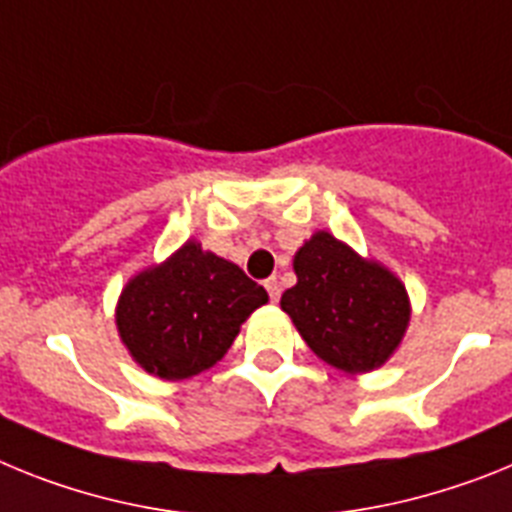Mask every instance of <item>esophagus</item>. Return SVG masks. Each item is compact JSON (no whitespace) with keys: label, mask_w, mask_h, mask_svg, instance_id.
Wrapping results in <instances>:
<instances>
[{"label":"esophagus","mask_w":512,"mask_h":512,"mask_svg":"<svg viewBox=\"0 0 512 512\" xmlns=\"http://www.w3.org/2000/svg\"><path fill=\"white\" fill-rule=\"evenodd\" d=\"M265 288H268L270 301L281 299V283H278V278H268V281H265Z\"/></svg>","instance_id":"34e87169"}]
</instances>
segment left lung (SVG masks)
<instances>
[{"instance_id":"obj_1","label":"left lung","mask_w":512,"mask_h":512,"mask_svg":"<svg viewBox=\"0 0 512 512\" xmlns=\"http://www.w3.org/2000/svg\"><path fill=\"white\" fill-rule=\"evenodd\" d=\"M299 283L281 306L314 353L342 371H373L394 353L410 322L402 283L319 231L296 252Z\"/></svg>"}]
</instances>
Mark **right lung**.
Here are the masks:
<instances>
[{"label": "right lung", "mask_w": 512, "mask_h": 512, "mask_svg": "<svg viewBox=\"0 0 512 512\" xmlns=\"http://www.w3.org/2000/svg\"><path fill=\"white\" fill-rule=\"evenodd\" d=\"M265 301L268 291L242 268L188 242L123 288L115 322L146 371L188 379L224 358L239 324Z\"/></svg>", "instance_id": "add662e5"}]
</instances>
